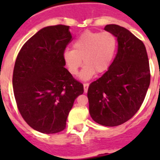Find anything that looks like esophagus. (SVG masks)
<instances>
[{"label":"esophagus","mask_w":160,"mask_h":160,"mask_svg":"<svg viewBox=\"0 0 160 160\" xmlns=\"http://www.w3.org/2000/svg\"><path fill=\"white\" fill-rule=\"evenodd\" d=\"M83 85H84V91L86 93L88 91V88H89V85H90V84H88V83H85V84H84Z\"/></svg>","instance_id":"1"}]
</instances>
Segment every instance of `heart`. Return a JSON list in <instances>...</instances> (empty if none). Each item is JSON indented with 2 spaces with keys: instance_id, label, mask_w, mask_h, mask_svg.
<instances>
[{
  "instance_id": "heart-1",
  "label": "heart",
  "mask_w": 160,
  "mask_h": 160,
  "mask_svg": "<svg viewBox=\"0 0 160 160\" xmlns=\"http://www.w3.org/2000/svg\"><path fill=\"white\" fill-rule=\"evenodd\" d=\"M116 37L108 31H85L73 44V51L66 50L64 60L71 75H77L82 64L85 66L80 78L89 80L97 74H104L109 70L117 50Z\"/></svg>"
}]
</instances>
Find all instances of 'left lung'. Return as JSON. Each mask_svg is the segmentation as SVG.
Segmentation results:
<instances>
[{
    "label": "left lung",
    "instance_id": "obj_1",
    "mask_svg": "<svg viewBox=\"0 0 160 160\" xmlns=\"http://www.w3.org/2000/svg\"><path fill=\"white\" fill-rule=\"evenodd\" d=\"M105 30L117 38L118 51L111 66L88 89L90 116L113 127L130 119L144 102L150 83L146 48L139 39L118 25Z\"/></svg>",
    "mask_w": 160,
    "mask_h": 160
}]
</instances>
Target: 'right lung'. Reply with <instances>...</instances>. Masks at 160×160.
Segmentation results:
<instances>
[{"label": "right lung", "instance_id": "1", "mask_svg": "<svg viewBox=\"0 0 160 160\" xmlns=\"http://www.w3.org/2000/svg\"><path fill=\"white\" fill-rule=\"evenodd\" d=\"M70 26H47L29 39L16 57L12 85L19 111L37 131L65 129L74 101L84 86L65 69L64 53L71 41Z\"/></svg>", "mask_w": 160, "mask_h": 160}]
</instances>
